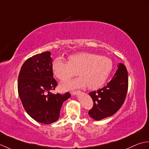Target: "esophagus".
<instances>
[{"mask_svg": "<svg viewBox=\"0 0 149 149\" xmlns=\"http://www.w3.org/2000/svg\"><path fill=\"white\" fill-rule=\"evenodd\" d=\"M80 93L81 92L79 91H72V92H71V95H78V94Z\"/></svg>", "mask_w": 149, "mask_h": 149, "instance_id": "1", "label": "esophagus"}]
</instances>
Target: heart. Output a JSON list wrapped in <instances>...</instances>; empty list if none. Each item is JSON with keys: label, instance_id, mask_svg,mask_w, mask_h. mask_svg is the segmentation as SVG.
Segmentation results:
<instances>
[{"label": "heart", "instance_id": "1", "mask_svg": "<svg viewBox=\"0 0 149 149\" xmlns=\"http://www.w3.org/2000/svg\"><path fill=\"white\" fill-rule=\"evenodd\" d=\"M113 68V63L110 58L87 52L71 54L68 57V62L62 58H56L52 63L54 75L61 81L69 80L77 72L79 76L77 79L60 85L62 91L86 86L91 90L99 89L107 81Z\"/></svg>", "mask_w": 149, "mask_h": 149}]
</instances>
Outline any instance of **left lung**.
I'll list each match as a JSON object with an SVG mask.
<instances>
[{
  "label": "left lung",
  "instance_id": "left-lung-1",
  "mask_svg": "<svg viewBox=\"0 0 149 149\" xmlns=\"http://www.w3.org/2000/svg\"><path fill=\"white\" fill-rule=\"evenodd\" d=\"M128 89V72L123 63L118 65L113 78L107 86L89 93L93 107L89 111L93 119L99 121L113 116L122 106Z\"/></svg>",
  "mask_w": 149,
  "mask_h": 149
}]
</instances>
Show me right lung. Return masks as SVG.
Returning <instances> with one entry per match:
<instances>
[{
    "label": "right lung",
    "mask_w": 149,
    "mask_h": 149,
    "mask_svg": "<svg viewBox=\"0 0 149 149\" xmlns=\"http://www.w3.org/2000/svg\"><path fill=\"white\" fill-rule=\"evenodd\" d=\"M52 61L49 51L33 56L23 63L18 79V92L24 109L33 119L44 124L58 120L63 102L71 96L69 93L50 92L57 86Z\"/></svg>",
    "instance_id": "right-lung-1"
}]
</instances>
